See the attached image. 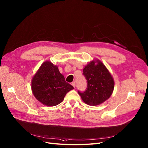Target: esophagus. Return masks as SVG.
<instances>
[{"mask_svg": "<svg viewBox=\"0 0 148 148\" xmlns=\"http://www.w3.org/2000/svg\"><path fill=\"white\" fill-rule=\"evenodd\" d=\"M71 84H72V86L74 87H75V83L74 82H73L72 83H71Z\"/></svg>", "mask_w": 148, "mask_h": 148, "instance_id": "esophagus-1", "label": "esophagus"}]
</instances>
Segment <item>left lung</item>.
<instances>
[{
    "mask_svg": "<svg viewBox=\"0 0 148 148\" xmlns=\"http://www.w3.org/2000/svg\"><path fill=\"white\" fill-rule=\"evenodd\" d=\"M83 74L87 86L84 92L78 91L82 100L91 106L100 105L109 98L114 90V81L105 65L99 60H93L83 69Z\"/></svg>",
    "mask_w": 148,
    "mask_h": 148,
    "instance_id": "8db88e82",
    "label": "left lung"
}]
</instances>
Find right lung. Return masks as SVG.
Segmentation results:
<instances>
[{"instance_id": "add662e5", "label": "right lung", "mask_w": 148, "mask_h": 148, "mask_svg": "<svg viewBox=\"0 0 148 148\" xmlns=\"http://www.w3.org/2000/svg\"><path fill=\"white\" fill-rule=\"evenodd\" d=\"M74 87L66 82L56 65L50 61L43 62L32 81V92L45 105L54 106L64 101L66 94Z\"/></svg>"}]
</instances>
